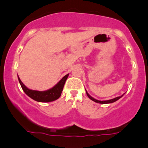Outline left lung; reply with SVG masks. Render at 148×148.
I'll return each mask as SVG.
<instances>
[{"mask_svg":"<svg viewBox=\"0 0 148 148\" xmlns=\"http://www.w3.org/2000/svg\"><path fill=\"white\" fill-rule=\"evenodd\" d=\"M86 95H87L88 97H89V99H92V101H94V102H97V103H100V104H109V103H112V102H116V101H117V100H118L119 99H120V98L122 97V96H123V95H122V96H120V97H117L114 98V99H110V100H106V101H99V100H97V99H95V98L92 97H91L90 95H89V94L87 93V92H86Z\"/></svg>","mask_w":148,"mask_h":148,"instance_id":"left-lung-1","label":"left lung"}]
</instances>
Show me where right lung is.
Wrapping results in <instances>:
<instances>
[{"label": "right lung", "instance_id": "obj_1", "mask_svg": "<svg viewBox=\"0 0 148 148\" xmlns=\"http://www.w3.org/2000/svg\"><path fill=\"white\" fill-rule=\"evenodd\" d=\"M69 74L65 75L64 77L59 82L56 84L53 87H52L51 89L46 91H43V92L29 89L22 83V82L21 81L19 77H18V78L19 83H20L23 92H24L29 97H31V99H33L34 100L37 101V102H49L56 100V99H59V98L60 97L62 91H63V88L64 86L66 80Z\"/></svg>", "mask_w": 148, "mask_h": 148}]
</instances>
